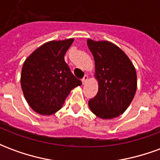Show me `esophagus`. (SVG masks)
Returning <instances> with one entry per match:
<instances>
[{
    "mask_svg": "<svg viewBox=\"0 0 160 160\" xmlns=\"http://www.w3.org/2000/svg\"><path fill=\"white\" fill-rule=\"evenodd\" d=\"M87 80H88V76H87V75H85L83 79H82V84L84 85V84L87 83Z\"/></svg>",
    "mask_w": 160,
    "mask_h": 160,
    "instance_id": "1",
    "label": "esophagus"
}]
</instances>
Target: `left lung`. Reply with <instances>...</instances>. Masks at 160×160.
<instances>
[{
    "label": "left lung",
    "instance_id": "1",
    "mask_svg": "<svg viewBox=\"0 0 160 160\" xmlns=\"http://www.w3.org/2000/svg\"><path fill=\"white\" fill-rule=\"evenodd\" d=\"M95 62L97 95L89 100L91 111L101 119H113L126 111L137 88L134 64L122 49L109 41L87 39Z\"/></svg>",
    "mask_w": 160,
    "mask_h": 160
}]
</instances>
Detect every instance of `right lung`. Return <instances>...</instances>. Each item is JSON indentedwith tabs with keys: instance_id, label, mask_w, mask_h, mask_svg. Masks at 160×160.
Listing matches in <instances>:
<instances>
[{
	"instance_id": "obj_1",
	"label": "right lung",
	"mask_w": 160,
	"mask_h": 160,
	"mask_svg": "<svg viewBox=\"0 0 160 160\" xmlns=\"http://www.w3.org/2000/svg\"><path fill=\"white\" fill-rule=\"evenodd\" d=\"M73 40L45 42L23 64L20 75L23 93L30 107L38 114H55L62 107L70 92L81 85L64 60Z\"/></svg>"
}]
</instances>
